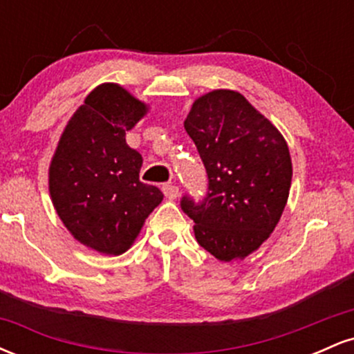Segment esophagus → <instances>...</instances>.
Listing matches in <instances>:
<instances>
[{
    "mask_svg": "<svg viewBox=\"0 0 354 354\" xmlns=\"http://www.w3.org/2000/svg\"><path fill=\"white\" fill-rule=\"evenodd\" d=\"M163 193L168 200H176V198L180 196V188L174 185H166L163 186Z\"/></svg>",
    "mask_w": 354,
    "mask_h": 354,
    "instance_id": "esophagus-1",
    "label": "esophagus"
}]
</instances>
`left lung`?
<instances>
[{"mask_svg": "<svg viewBox=\"0 0 354 354\" xmlns=\"http://www.w3.org/2000/svg\"><path fill=\"white\" fill-rule=\"evenodd\" d=\"M185 129L208 173L205 200H181L196 241L219 261L245 259L270 238L290 196L293 165L286 140L231 89L194 100Z\"/></svg>", "mask_w": 354, "mask_h": 354, "instance_id": "left-lung-1", "label": "left lung"}]
</instances>
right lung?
<instances>
[{
  "instance_id": "obj_1",
  "label": "right lung",
  "mask_w": 354,
  "mask_h": 354,
  "mask_svg": "<svg viewBox=\"0 0 354 354\" xmlns=\"http://www.w3.org/2000/svg\"><path fill=\"white\" fill-rule=\"evenodd\" d=\"M146 113L148 104L128 89L100 84L68 121L51 158L53 206L71 236L98 253L128 251L163 201L156 186L140 181L143 158L126 143V131Z\"/></svg>"
}]
</instances>
